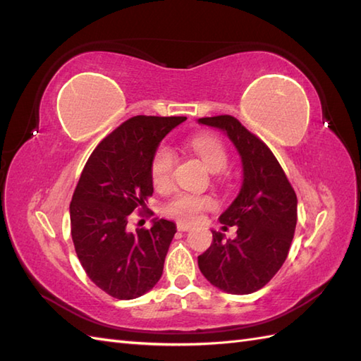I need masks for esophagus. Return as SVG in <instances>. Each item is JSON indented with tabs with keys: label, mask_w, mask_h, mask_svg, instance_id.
<instances>
[{
	"label": "esophagus",
	"mask_w": 361,
	"mask_h": 361,
	"mask_svg": "<svg viewBox=\"0 0 361 361\" xmlns=\"http://www.w3.org/2000/svg\"><path fill=\"white\" fill-rule=\"evenodd\" d=\"M176 229H178V231H181V233L190 231V229H192V225H188V224H178V225H176Z\"/></svg>",
	"instance_id": "1"
}]
</instances>
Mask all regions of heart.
I'll list each match as a JSON object with an SVG mask.
<instances>
[{
	"instance_id": "b5f03b06",
	"label": "heart",
	"mask_w": 361,
	"mask_h": 361,
	"mask_svg": "<svg viewBox=\"0 0 361 361\" xmlns=\"http://www.w3.org/2000/svg\"><path fill=\"white\" fill-rule=\"evenodd\" d=\"M189 147L195 155L202 159L209 172L224 171L228 161V153L224 142L211 135H197L189 140ZM175 164L173 152L167 145H159L153 153L150 175L152 183L157 189L163 190L171 185L172 171ZM214 204L212 198L208 195H198L192 192H180L171 198L164 206L166 216L180 221H192L198 217L203 209H208Z\"/></svg>"
}]
</instances>
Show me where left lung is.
Here are the masks:
<instances>
[{"instance_id":"left-lung-1","label":"left lung","mask_w":361,"mask_h":361,"mask_svg":"<svg viewBox=\"0 0 361 361\" xmlns=\"http://www.w3.org/2000/svg\"><path fill=\"white\" fill-rule=\"evenodd\" d=\"M198 124L224 132L242 159V186L219 217L237 228L235 239L212 229V243L198 267L214 287L231 295L262 288L286 262L293 240L298 198L278 159L233 116L202 118Z\"/></svg>"}]
</instances>
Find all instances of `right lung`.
<instances>
[{
    "label": "right lung",
    "instance_id": "1",
    "mask_svg": "<svg viewBox=\"0 0 361 361\" xmlns=\"http://www.w3.org/2000/svg\"><path fill=\"white\" fill-rule=\"evenodd\" d=\"M186 118L135 116L91 153L70 204L75 252L99 288L116 299L140 298L157 286L176 225L127 229L128 217L153 194L150 164L159 142Z\"/></svg>",
    "mask_w": 361,
    "mask_h": 361
}]
</instances>
